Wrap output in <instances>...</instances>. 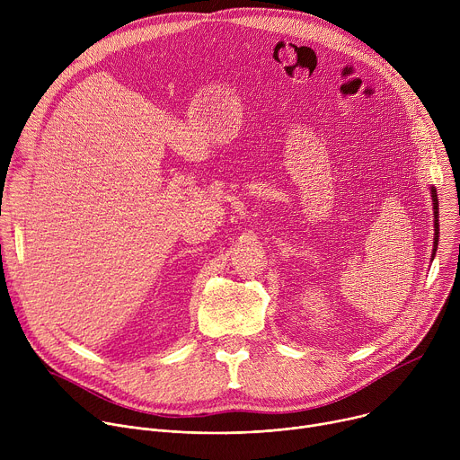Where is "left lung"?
<instances>
[{"label": "left lung", "instance_id": "left-lung-1", "mask_svg": "<svg viewBox=\"0 0 460 460\" xmlns=\"http://www.w3.org/2000/svg\"><path fill=\"white\" fill-rule=\"evenodd\" d=\"M429 189H431V200H433V231H435L433 251H431V260H433L435 252H437V245H438V199H437L435 187H429Z\"/></svg>", "mask_w": 460, "mask_h": 460}]
</instances>
